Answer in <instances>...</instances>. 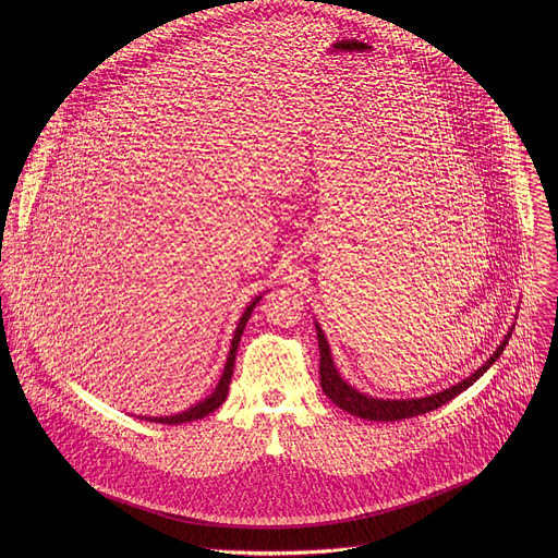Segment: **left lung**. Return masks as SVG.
Returning <instances> with one entry per match:
<instances>
[{
    "label": "left lung",
    "instance_id": "1",
    "mask_svg": "<svg viewBox=\"0 0 558 558\" xmlns=\"http://www.w3.org/2000/svg\"><path fill=\"white\" fill-rule=\"evenodd\" d=\"M513 326L509 328V332L505 335V339L500 341V345L494 350V354H489V359L478 367L475 374H471L469 378H464L462 383L440 391V393H432L425 398L412 399H383L372 398L367 393H361L359 389H354L352 385H348L341 374L337 372L332 356H330V345L326 341V335L322 330L318 322H316V332H318V348H319V385L322 391L328 396V399L339 405L341 410L367 418V421H401V418H410V416H418L425 414L429 410L440 408L442 403L458 398L462 391H466L469 387H473V383H477L478 378L496 363V359L502 354L509 337H511Z\"/></svg>",
    "mask_w": 558,
    "mask_h": 558
}]
</instances>
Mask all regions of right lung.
I'll list each match as a JSON object with an SVG mask.
<instances>
[{
    "label": "right lung",
    "instance_id": "obj_1",
    "mask_svg": "<svg viewBox=\"0 0 558 558\" xmlns=\"http://www.w3.org/2000/svg\"><path fill=\"white\" fill-rule=\"evenodd\" d=\"M262 301V294L259 296H255L248 305H246V310H244V314L240 316L239 326H236V330H234V337H232V345H230V354H228V363H226V367H223V376H221V380H219V385L215 387V391L208 396L206 399H202V401H197L195 405H191V408H186V410H182V412H178V414H169V416H142V418H146V421H153V423H162V425H180V423H189V421H197V418H204V416H208L210 412H215L226 398H228V391H230V380H232V374H234V361H236V350H239L240 343V335H242V330H244V326H246V322L251 318V312L255 310V305Z\"/></svg>",
    "mask_w": 558,
    "mask_h": 558
}]
</instances>
